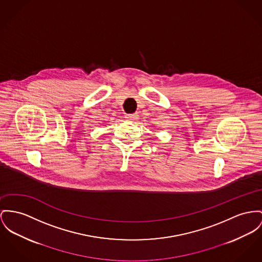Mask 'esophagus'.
Listing matches in <instances>:
<instances>
[{
    "instance_id": "obj_1",
    "label": "esophagus",
    "mask_w": 262,
    "mask_h": 262,
    "mask_svg": "<svg viewBox=\"0 0 262 262\" xmlns=\"http://www.w3.org/2000/svg\"><path fill=\"white\" fill-rule=\"evenodd\" d=\"M126 118H127L128 120L134 121V120H136V119L138 118V114H137V113H133V114H127V115H126Z\"/></svg>"
}]
</instances>
